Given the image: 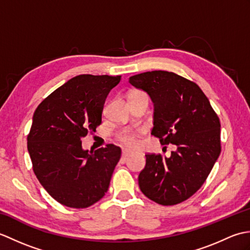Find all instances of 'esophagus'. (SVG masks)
<instances>
[{"label": "esophagus", "mask_w": 250, "mask_h": 250, "mask_svg": "<svg viewBox=\"0 0 250 250\" xmlns=\"http://www.w3.org/2000/svg\"><path fill=\"white\" fill-rule=\"evenodd\" d=\"M131 151L130 150H128V149H124L122 150V158H126V157H129L130 155H131Z\"/></svg>", "instance_id": "1"}]
</instances>
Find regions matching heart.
Returning <instances> with one entry per match:
<instances>
[{"label":"heart","mask_w":250,"mask_h":250,"mask_svg":"<svg viewBox=\"0 0 250 250\" xmlns=\"http://www.w3.org/2000/svg\"><path fill=\"white\" fill-rule=\"evenodd\" d=\"M134 93H142V92H134ZM118 139L122 144L128 147H133L136 144V133L129 130L121 132V133L118 135Z\"/></svg>","instance_id":"heart-1"}]
</instances>
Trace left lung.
Instances as JSON below:
<instances>
[{"label": "left lung", "instance_id": "left-lung-1", "mask_svg": "<svg viewBox=\"0 0 250 250\" xmlns=\"http://www.w3.org/2000/svg\"><path fill=\"white\" fill-rule=\"evenodd\" d=\"M129 83L155 106L151 134L162 145L176 146L168 158L146 155L140 189L158 204H178L201 188L220 155L218 116L198 84L175 73L145 72Z\"/></svg>", "mask_w": 250, "mask_h": 250}]
</instances>
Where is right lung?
Segmentation results:
<instances>
[{
	"mask_svg": "<svg viewBox=\"0 0 250 250\" xmlns=\"http://www.w3.org/2000/svg\"><path fill=\"white\" fill-rule=\"evenodd\" d=\"M121 76L83 74L71 78L37 106L28 135L33 171L62 205L86 208L107 192L121 149L113 144L94 152L82 139L95 132L109 91Z\"/></svg>",
	"mask_w": 250,
	"mask_h": 250,
	"instance_id": "right-lung-1",
	"label": "right lung"
}]
</instances>
